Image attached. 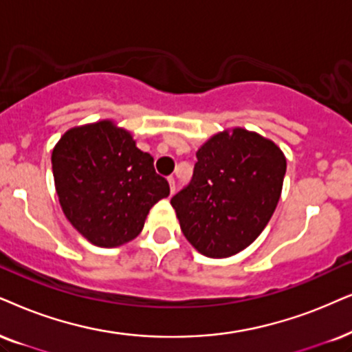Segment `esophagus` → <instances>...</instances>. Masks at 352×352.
I'll use <instances>...</instances> for the list:
<instances>
[{
	"mask_svg": "<svg viewBox=\"0 0 352 352\" xmlns=\"http://www.w3.org/2000/svg\"><path fill=\"white\" fill-rule=\"evenodd\" d=\"M168 186H170V193L173 195V193H175V190H177V186H175V179H173V177L170 175V177H168Z\"/></svg>",
	"mask_w": 352,
	"mask_h": 352,
	"instance_id": "obj_1",
	"label": "esophagus"
}]
</instances>
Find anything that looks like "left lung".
Returning <instances> with one entry per match:
<instances>
[{"instance_id":"obj_1","label":"left lung","mask_w":352,"mask_h":352,"mask_svg":"<svg viewBox=\"0 0 352 352\" xmlns=\"http://www.w3.org/2000/svg\"><path fill=\"white\" fill-rule=\"evenodd\" d=\"M193 179L170 199L186 240L208 258H229L263 232L286 175L279 146L245 128L216 133L197 151Z\"/></svg>"}]
</instances>
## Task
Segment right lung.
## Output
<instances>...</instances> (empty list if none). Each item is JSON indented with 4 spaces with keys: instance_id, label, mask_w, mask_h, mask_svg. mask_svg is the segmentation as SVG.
<instances>
[{
    "instance_id": "obj_1",
    "label": "right lung",
    "mask_w": 352,
    "mask_h": 352,
    "mask_svg": "<svg viewBox=\"0 0 352 352\" xmlns=\"http://www.w3.org/2000/svg\"><path fill=\"white\" fill-rule=\"evenodd\" d=\"M52 168L66 219L102 248L138 237L149 209L170 193L153 155L113 120L69 128L53 148Z\"/></svg>"
}]
</instances>
